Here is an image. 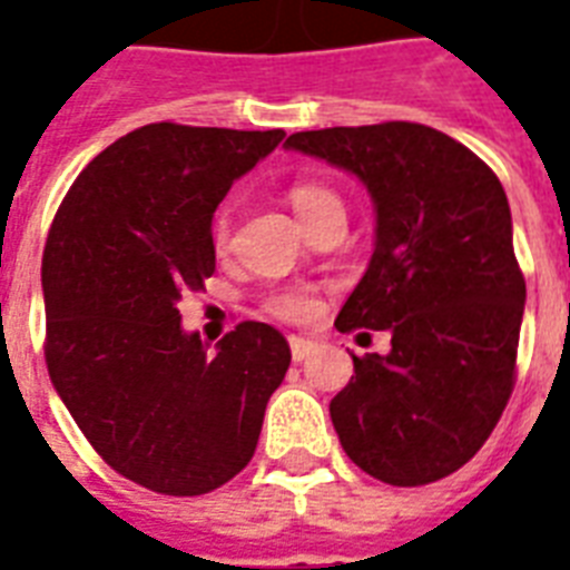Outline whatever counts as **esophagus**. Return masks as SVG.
Masks as SVG:
<instances>
[{
  "label": "esophagus",
  "mask_w": 570,
  "mask_h": 570,
  "mask_svg": "<svg viewBox=\"0 0 570 570\" xmlns=\"http://www.w3.org/2000/svg\"><path fill=\"white\" fill-rule=\"evenodd\" d=\"M289 348H293V361H307V357L316 352V343L313 340H304V337H289Z\"/></svg>",
  "instance_id": "esophagus-1"
}]
</instances>
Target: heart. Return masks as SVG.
Instances as JSON below:
<instances>
[{"label": "heart", "instance_id": "1", "mask_svg": "<svg viewBox=\"0 0 570 570\" xmlns=\"http://www.w3.org/2000/svg\"><path fill=\"white\" fill-rule=\"evenodd\" d=\"M286 200H289L293 213L298 215V222L304 227H311L313 222H322V218H331V215H346L343 197L331 186L316 180L293 183L289 191H286ZM213 242L218 250H227V245H230V215L227 213H218V218H215ZM268 311L286 322H304L316 316L320 298L311 289H281V293L268 298Z\"/></svg>", "mask_w": 570, "mask_h": 570}]
</instances>
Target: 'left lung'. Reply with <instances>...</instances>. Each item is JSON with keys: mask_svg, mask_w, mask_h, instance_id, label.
<instances>
[{"mask_svg": "<svg viewBox=\"0 0 570 570\" xmlns=\"http://www.w3.org/2000/svg\"><path fill=\"white\" fill-rule=\"evenodd\" d=\"M286 150L355 174L375 206L373 257L334 325L387 331L390 352L352 355L331 399L343 450L387 485L450 476L514 387L527 284L503 186L455 138L407 120L295 132Z\"/></svg>", "mask_w": 570, "mask_h": 570, "instance_id": "8db88e82", "label": "left lung"}]
</instances>
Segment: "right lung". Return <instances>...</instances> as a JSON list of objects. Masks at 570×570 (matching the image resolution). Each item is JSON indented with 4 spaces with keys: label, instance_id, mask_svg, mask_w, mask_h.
<instances>
[{
    "label": "right lung",
    "instance_id": "1",
    "mask_svg": "<svg viewBox=\"0 0 570 570\" xmlns=\"http://www.w3.org/2000/svg\"><path fill=\"white\" fill-rule=\"evenodd\" d=\"M284 129L147 124L94 156L43 248L47 370L102 461L156 494L230 482L257 450L289 343L239 322L215 346L177 304L215 272L213 215Z\"/></svg>",
    "mask_w": 570,
    "mask_h": 570
}]
</instances>
